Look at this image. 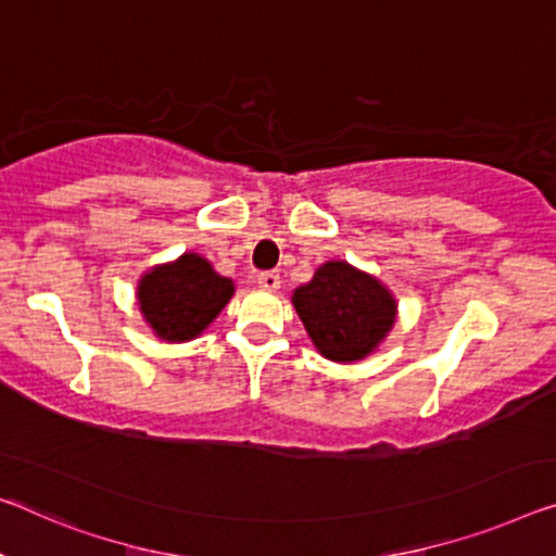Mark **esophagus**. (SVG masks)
Here are the masks:
<instances>
[{"label":"esophagus","mask_w":556,"mask_h":556,"mask_svg":"<svg viewBox=\"0 0 556 556\" xmlns=\"http://www.w3.org/2000/svg\"><path fill=\"white\" fill-rule=\"evenodd\" d=\"M258 286L263 288V290H268V293H276V290L280 288V276L276 270H266V273H261L258 278Z\"/></svg>","instance_id":"34e87169"}]
</instances>
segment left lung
<instances>
[{"mask_svg": "<svg viewBox=\"0 0 556 556\" xmlns=\"http://www.w3.org/2000/svg\"><path fill=\"white\" fill-rule=\"evenodd\" d=\"M298 318L323 357L357 363L386 343L397 320V301L386 283L348 261L318 266L293 290Z\"/></svg>", "mask_w": 556, "mask_h": 556, "instance_id": "8db88e82", "label": "left lung"}]
</instances>
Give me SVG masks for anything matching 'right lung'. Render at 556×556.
Listing matches in <instances>:
<instances>
[{"label": "right lung", "instance_id": "obj_1", "mask_svg": "<svg viewBox=\"0 0 556 556\" xmlns=\"http://www.w3.org/2000/svg\"><path fill=\"white\" fill-rule=\"evenodd\" d=\"M233 293V280L216 273L201 253L189 251L143 273L136 303L153 336L166 343H186L218 318Z\"/></svg>", "mask_w": 556, "mask_h": 556}]
</instances>
